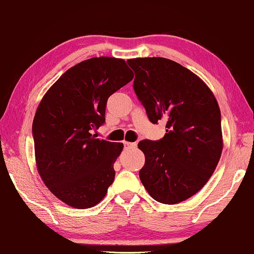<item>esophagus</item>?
<instances>
[{
	"label": "esophagus",
	"mask_w": 254,
	"mask_h": 254,
	"mask_svg": "<svg viewBox=\"0 0 254 254\" xmlns=\"http://www.w3.org/2000/svg\"><path fill=\"white\" fill-rule=\"evenodd\" d=\"M125 149H131V147L136 146V143H131V142H124Z\"/></svg>",
	"instance_id": "esophagus-1"
}]
</instances>
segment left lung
<instances>
[{"instance_id":"8db88e82","label":"left lung","mask_w":254,"mask_h":254,"mask_svg":"<svg viewBox=\"0 0 254 254\" xmlns=\"http://www.w3.org/2000/svg\"><path fill=\"white\" fill-rule=\"evenodd\" d=\"M134 89L150 122H166L160 140L144 139L139 178L155 201L175 204L197 193L212 176L222 152L220 109L200 77L166 58H136Z\"/></svg>"}]
</instances>
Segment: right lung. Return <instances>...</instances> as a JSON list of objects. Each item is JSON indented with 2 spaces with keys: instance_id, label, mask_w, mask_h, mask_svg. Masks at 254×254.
I'll list each match as a JSON object with an SVG mask.
<instances>
[{
  "instance_id": "1",
  "label": "right lung",
  "mask_w": 254,
  "mask_h": 254,
  "mask_svg": "<svg viewBox=\"0 0 254 254\" xmlns=\"http://www.w3.org/2000/svg\"><path fill=\"white\" fill-rule=\"evenodd\" d=\"M134 78L123 59L92 58L73 65L43 96L33 122L35 160L42 181L64 203L87 209L115 181L123 143L95 138L109 96Z\"/></svg>"
}]
</instances>
